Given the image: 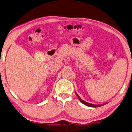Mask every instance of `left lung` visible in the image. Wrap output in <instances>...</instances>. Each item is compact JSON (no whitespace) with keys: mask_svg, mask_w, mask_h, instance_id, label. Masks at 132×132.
<instances>
[{"mask_svg":"<svg viewBox=\"0 0 132 132\" xmlns=\"http://www.w3.org/2000/svg\"><path fill=\"white\" fill-rule=\"evenodd\" d=\"M75 93H76V94H77V96H78V97L79 98V100H80V102L86 105H87V106H88V107H94V108L97 107H101V106H103L104 105L106 104H107V103H104V104H91V103H87V102H86V101H84V100H82V99L80 98V97L79 96V95H78V94H77V92H75Z\"/></svg>","mask_w":132,"mask_h":132,"instance_id":"1","label":"left lung"}]
</instances>
